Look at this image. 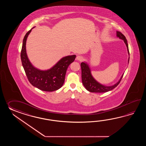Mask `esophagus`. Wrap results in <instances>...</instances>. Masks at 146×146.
<instances>
[{"mask_svg": "<svg viewBox=\"0 0 146 146\" xmlns=\"http://www.w3.org/2000/svg\"><path fill=\"white\" fill-rule=\"evenodd\" d=\"M76 59H77L78 60H79V61H82L83 60V57L81 56H77V57H76Z\"/></svg>", "mask_w": 146, "mask_h": 146, "instance_id": "obj_1", "label": "esophagus"}]
</instances>
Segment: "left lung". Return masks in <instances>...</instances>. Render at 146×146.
I'll use <instances>...</instances> for the list:
<instances>
[{
  "label": "left lung",
  "instance_id": "obj_1",
  "mask_svg": "<svg viewBox=\"0 0 146 146\" xmlns=\"http://www.w3.org/2000/svg\"><path fill=\"white\" fill-rule=\"evenodd\" d=\"M116 36L119 37V38L124 40V43L126 44L127 47L128 54L129 55L128 45L127 43V40L125 36L121 32L119 31H116ZM129 57L128 58V63H129ZM81 78H82V82L85 88L88 91L91 92H95V93H102L108 92L109 91H111L115 87H117L121 82L124 74L121 75V77L117 83L114 84L113 86H106L101 84L93 78L91 74V69L89 65L86 62H82L81 63Z\"/></svg>",
  "mask_w": 146,
  "mask_h": 146
}]
</instances>
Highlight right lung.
I'll return each instance as SVG.
<instances>
[{
	"instance_id": "right-lung-1",
	"label": "right lung",
	"mask_w": 146,
	"mask_h": 146,
	"mask_svg": "<svg viewBox=\"0 0 146 146\" xmlns=\"http://www.w3.org/2000/svg\"><path fill=\"white\" fill-rule=\"evenodd\" d=\"M32 29L25 35L21 52L22 66L28 80L32 86L42 91L52 92L58 90L64 83L69 65L74 61L76 56L73 55L64 57L47 70H42L35 68L28 58L26 51V42Z\"/></svg>"
}]
</instances>
